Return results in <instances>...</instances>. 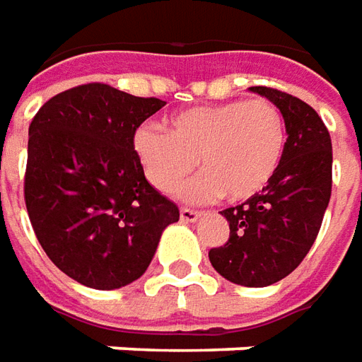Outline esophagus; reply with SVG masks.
I'll return each instance as SVG.
<instances>
[{
  "label": "esophagus",
  "mask_w": 362,
  "mask_h": 362,
  "mask_svg": "<svg viewBox=\"0 0 362 362\" xmlns=\"http://www.w3.org/2000/svg\"><path fill=\"white\" fill-rule=\"evenodd\" d=\"M201 216L199 211H193V209H181V221H185V223H195L197 218Z\"/></svg>",
  "instance_id": "34e87169"
}]
</instances>
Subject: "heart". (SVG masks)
<instances>
[{
  "instance_id": "heart-1",
  "label": "heart",
  "mask_w": 362,
  "mask_h": 362,
  "mask_svg": "<svg viewBox=\"0 0 362 362\" xmlns=\"http://www.w3.org/2000/svg\"><path fill=\"white\" fill-rule=\"evenodd\" d=\"M286 124L268 100H230L181 110L165 134L139 128L134 149L149 183L171 193L201 161L205 175L181 191L191 201H248L270 185L286 153Z\"/></svg>"
}]
</instances>
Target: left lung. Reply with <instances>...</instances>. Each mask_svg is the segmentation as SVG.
<instances>
[{"instance_id":"left-lung-1","label":"left lung","mask_w":362,"mask_h":362,"mask_svg":"<svg viewBox=\"0 0 362 362\" xmlns=\"http://www.w3.org/2000/svg\"><path fill=\"white\" fill-rule=\"evenodd\" d=\"M280 110L286 153L262 193L224 209L228 240L211 248L209 260L223 278L246 288H266L296 270L317 238L331 199L333 151L319 114L300 98L266 86H250Z\"/></svg>"}]
</instances>
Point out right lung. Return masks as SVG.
Here are the masks:
<instances>
[{
	"instance_id": "add662e5",
	"label": "right lung",
	"mask_w": 362,
	"mask_h": 362,
	"mask_svg": "<svg viewBox=\"0 0 362 362\" xmlns=\"http://www.w3.org/2000/svg\"><path fill=\"white\" fill-rule=\"evenodd\" d=\"M163 106L92 82L52 96L29 126L27 213L52 264L86 288L138 280L179 221L134 149L136 129Z\"/></svg>"
}]
</instances>
